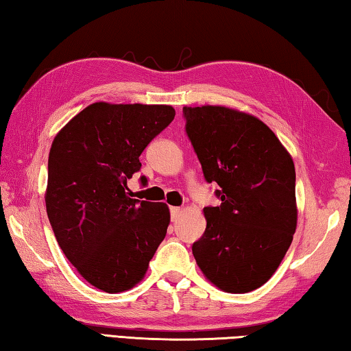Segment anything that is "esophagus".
<instances>
[{
  "label": "esophagus",
  "instance_id": "34e87169",
  "mask_svg": "<svg viewBox=\"0 0 351 351\" xmlns=\"http://www.w3.org/2000/svg\"><path fill=\"white\" fill-rule=\"evenodd\" d=\"M182 213V208L181 207H170V216H171V221H176L180 218V215Z\"/></svg>",
  "mask_w": 351,
  "mask_h": 351
}]
</instances>
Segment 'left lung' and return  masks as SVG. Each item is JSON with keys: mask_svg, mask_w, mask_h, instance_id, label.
Returning <instances> with one entry per match:
<instances>
[{"mask_svg": "<svg viewBox=\"0 0 351 351\" xmlns=\"http://www.w3.org/2000/svg\"><path fill=\"white\" fill-rule=\"evenodd\" d=\"M186 132L218 207L192 252L210 282L247 293L271 278L296 230L295 164L263 121L222 106L184 107Z\"/></svg>", "mask_w": 351, "mask_h": 351, "instance_id": "8db88e82", "label": "left lung"}]
</instances>
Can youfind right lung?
I'll return each instance as SVG.
<instances>
[{"instance_id": "right-lung-1", "label": "right lung", "mask_w": 351, "mask_h": 351, "mask_svg": "<svg viewBox=\"0 0 351 351\" xmlns=\"http://www.w3.org/2000/svg\"><path fill=\"white\" fill-rule=\"evenodd\" d=\"M173 118L171 106L95 103L53 139L46 190L50 226L66 258L99 290L135 287L165 238L167 204L133 199L127 180Z\"/></svg>"}]
</instances>
